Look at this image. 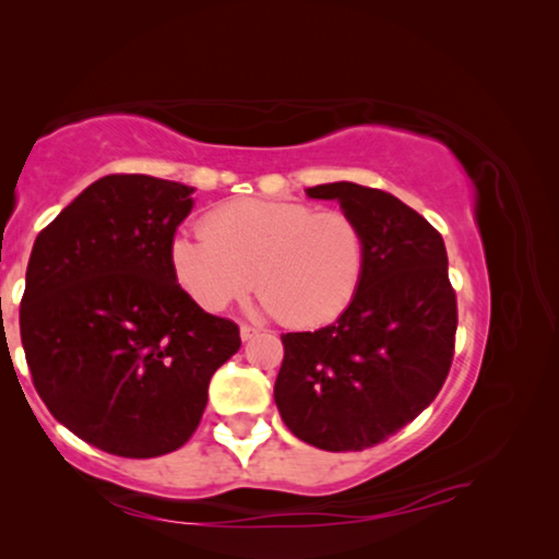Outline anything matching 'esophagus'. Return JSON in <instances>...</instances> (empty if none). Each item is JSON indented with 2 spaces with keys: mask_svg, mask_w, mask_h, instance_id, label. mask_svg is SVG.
<instances>
[{
  "mask_svg": "<svg viewBox=\"0 0 559 559\" xmlns=\"http://www.w3.org/2000/svg\"><path fill=\"white\" fill-rule=\"evenodd\" d=\"M241 340L246 343V340H251V337H257L259 335V328H253V325H241Z\"/></svg>",
  "mask_w": 559,
  "mask_h": 559,
  "instance_id": "esophagus-1",
  "label": "esophagus"
}]
</instances>
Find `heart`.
I'll use <instances>...</instances> for the list:
<instances>
[{"instance_id": "heart-1", "label": "heart", "mask_w": 559, "mask_h": 559, "mask_svg": "<svg viewBox=\"0 0 559 559\" xmlns=\"http://www.w3.org/2000/svg\"><path fill=\"white\" fill-rule=\"evenodd\" d=\"M202 229L173 236L169 266L210 313L253 286L283 325L320 328L345 313L362 281L365 234L345 212L239 200L212 210Z\"/></svg>"}]
</instances>
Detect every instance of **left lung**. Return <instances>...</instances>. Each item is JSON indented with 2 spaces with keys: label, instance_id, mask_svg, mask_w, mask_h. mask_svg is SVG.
I'll use <instances>...</instances> for the list:
<instances>
[{
  "label": "left lung",
  "instance_id": "1",
  "mask_svg": "<svg viewBox=\"0 0 559 559\" xmlns=\"http://www.w3.org/2000/svg\"><path fill=\"white\" fill-rule=\"evenodd\" d=\"M335 200L365 234V273L333 325L286 333L273 386L286 427L323 451H362L414 421L447 382L456 293L441 234L382 189L333 182L306 189Z\"/></svg>",
  "mask_w": 559,
  "mask_h": 559
}]
</instances>
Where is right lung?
Returning a JSON list of instances; mask_svg holds the SVG:
<instances>
[{
  "label": "right lung",
  "instance_id": "right-lung-1",
  "mask_svg": "<svg viewBox=\"0 0 559 559\" xmlns=\"http://www.w3.org/2000/svg\"><path fill=\"white\" fill-rule=\"evenodd\" d=\"M194 187L108 175L36 236L19 308L36 392L75 437L126 459L187 443L239 325L179 288L169 241Z\"/></svg>",
  "mask_w": 559,
  "mask_h": 559
}]
</instances>
